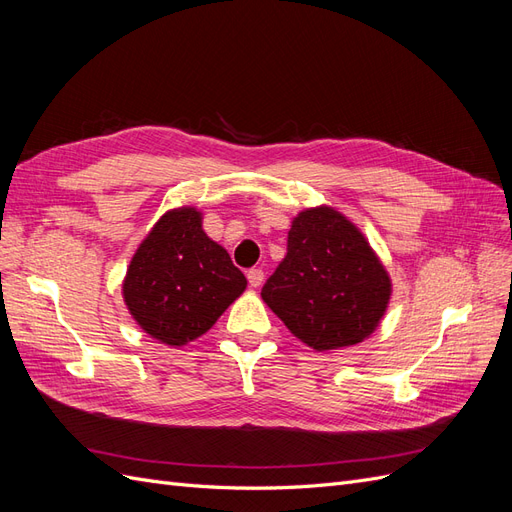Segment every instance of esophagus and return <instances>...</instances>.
I'll return each mask as SVG.
<instances>
[{"instance_id":"obj_1","label":"esophagus","mask_w":512,"mask_h":512,"mask_svg":"<svg viewBox=\"0 0 512 512\" xmlns=\"http://www.w3.org/2000/svg\"><path fill=\"white\" fill-rule=\"evenodd\" d=\"M247 282H250V286L258 288L262 282H265V273H262V269H250L247 271Z\"/></svg>"}]
</instances>
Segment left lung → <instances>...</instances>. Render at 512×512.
Instances as JSON below:
<instances>
[{
    "label": "left lung",
    "mask_w": 512,
    "mask_h": 512,
    "mask_svg": "<svg viewBox=\"0 0 512 512\" xmlns=\"http://www.w3.org/2000/svg\"><path fill=\"white\" fill-rule=\"evenodd\" d=\"M260 294L292 335L324 352L376 331L391 277L359 228L331 207H316L292 220L286 256Z\"/></svg>",
    "instance_id": "left-lung-1"
}]
</instances>
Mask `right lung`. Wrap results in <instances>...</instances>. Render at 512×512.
<instances>
[{
    "label": "right lung",
    "mask_w": 512,
    "mask_h": 512,
    "mask_svg": "<svg viewBox=\"0 0 512 512\" xmlns=\"http://www.w3.org/2000/svg\"><path fill=\"white\" fill-rule=\"evenodd\" d=\"M245 275L203 230L194 207L164 213L123 280V301L141 329L168 346L207 333L245 290Z\"/></svg>",
    "instance_id": "1"
}]
</instances>
